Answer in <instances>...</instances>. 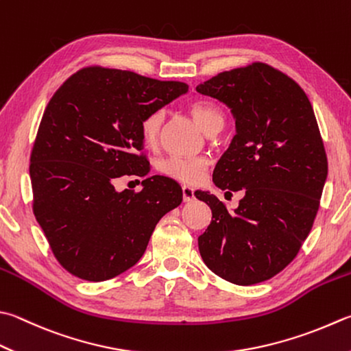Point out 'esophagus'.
<instances>
[{
  "instance_id": "34e87169",
  "label": "esophagus",
  "mask_w": 351,
  "mask_h": 351,
  "mask_svg": "<svg viewBox=\"0 0 351 351\" xmlns=\"http://www.w3.org/2000/svg\"><path fill=\"white\" fill-rule=\"evenodd\" d=\"M182 195L183 202H191L194 198V189L189 186H182Z\"/></svg>"
}]
</instances>
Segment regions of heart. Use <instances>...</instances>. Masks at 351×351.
Returning <instances> with one entry per match:
<instances>
[{"label": "heart", "mask_w": 351, "mask_h": 351, "mask_svg": "<svg viewBox=\"0 0 351 351\" xmlns=\"http://www.w3.org/2000/svg\"><path fill=\"white\" fill-rule=\"evenodd\" d=\"M189 113L200 128L208 134L220 131L224 125V111L214 102L195 101L189 105ZM165 122V111L154 110L143 116L141 122V133L143 142L148 147H154L160 137V131ZM208 160L203 157H180L169 156L157 163V171L162 176L173 178L180 183L195 184L203 178L208 169Z\"/></svg>", "instance_id": "b5f03b06"}]
</instances>
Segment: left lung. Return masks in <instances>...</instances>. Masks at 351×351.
<instances>
[{"instance_id":"1","label":"left lung","mask_w":351,"mask_h":351,"mask_svg":"<svg viewBox=\"0 0 351 351\" xmlns=\"http://www.w3.org/2000/svg\"><path fill=\"white\" fill-rule=\"evenodd\" d=\"M197 91L232 110L237 134L213 180L221 191L244 193L229 213L215 195L195 191L213 210L198 250L204 264L229 282L270 280L298 255L327 178L312 104L292 77L264 62L218 73Z\"/></svg>"}]
</instances>
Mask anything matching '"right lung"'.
Segmentation results:
<instances>
[{"mask_svg":"<svg viewBox=\"0 0 351 351\" xmlns=\"http://www.w3.org/2000/svg\"><path fill=\"white\" fill-rule=\"evenodd\" d=\"M188 88L91 65L50 99L30 154L33 214L71 275L105 281L133 267L158 220L182 203L180 186L168 177L145 178L137 193H117L113 180L149 173L142 119Z\"/></svg>","mask_w":351,"mask_h":351,"instance_id":"right-lung-1","label":"right lung"}]
</instances>
